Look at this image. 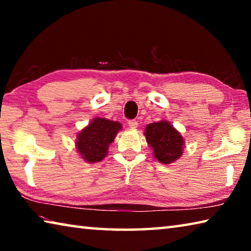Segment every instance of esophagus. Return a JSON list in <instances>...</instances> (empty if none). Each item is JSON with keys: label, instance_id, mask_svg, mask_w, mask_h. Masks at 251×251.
Wrapping results in <instances>:
<instances>
[{"label": "esophagus", "instance_id": "34e87169", "mask_svg": "<svg viewBox=\"0 0 251 251\" xmlns=\"http://www.w3.org/2000/svg\"><path fill=\"white\" fill-rule=\"evenodd\" d=\"M128 126L130 127V128H136V127L138 126V123L135 120H130V121H128Z\"/></svg>", "mask_w": 251, "mask_h": 251}]
</instances>
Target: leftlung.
Wrapping results in <instances>:
<instances>
[{
  "instance_id": "left-lung-1",
  "label": "left lung",
  "mask_w": 251,
  "mask_h": 251,
  "mask_svg": "<svg viewBox=\"0 0 251 251\" xmlns=\"http://www.w3.org/2000/svg\"><path fill=\"white\" fill-rule=\"evenodd\" d=\"M145 136L155 158L160 163L171 164L181 156L184 139L169 123L161 121L147 125Z\"/></svg>"
}]
</instances>
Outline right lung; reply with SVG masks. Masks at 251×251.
Wrapping results in <instances>:
<instances>
[{
	"label": "right lung",
	"mask_w": 251,
	"mask_h": 251,
	"mask_svg": "<svg viewBox=\"0 0 251 251\" xmlns=\"http://www.w3.org/2000/svg\"><path fill=\"white\" fill-rule=\"evenodd\" d=\"M121 129L120 123L97 117L78 133L76 148L87 163H97L107 155L108 145Z\"/></svg>",
	"instance_id": "1"
}]
</instances>
